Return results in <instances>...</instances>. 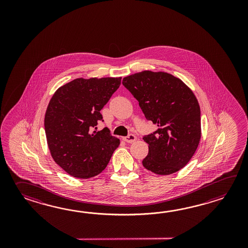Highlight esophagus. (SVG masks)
<instances>
[{"instance_id":"1","label":"esophagus","mask_w":248,"mask_h":248,"mask_svg":"<svg viewBox=\"0 0 248 248\" xmlns=\"http://www.w3.org/2000/svg\"><path fill=\"white\" fill-rule=\"evenodd\" d=\"M123 140L126 142H133L137 140V137L135 135H133V134H129L128 136L123 137Z\"/></svg>"}]
</instances>
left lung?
<instances>
[{"label": "left lung", "mask_w": 248, "mask_h": 248, "mask_svg": "<svg viewBox=\"0 0 248 248\" xmlns=\"http://www.w3.org/2000/svg\"><path fill=\"white\" fill-rule=\"evenodd\" d=\"M122 84L138 101L146 120L158 126L142 137L149 144L142 166L163 175L179 171L201 140V108L195 95L181 79L163 72L132 74Z\"/></svg>", "instance_id": "8db88e82"}]
</instances>
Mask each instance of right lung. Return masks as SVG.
Returning <instances> with one entry per match:
<instances>
[{"instance_id":"1","label":"right lung","mask_w":248,"mask_h":248,"mask_svg":"<svg viewBox=\"0 0 248 248\" xmlns=\"http://www.w3.org/2000/svg\"><path fill=\"white\" fill-rule=\"evenodd\" d=\"M122 78L75 79L53 95L45 113L47 146L59 167L76 178H90L106 169L120 145L109 129L92 131L100 111L121 85Z\"/></svg>"}]
</instances>
